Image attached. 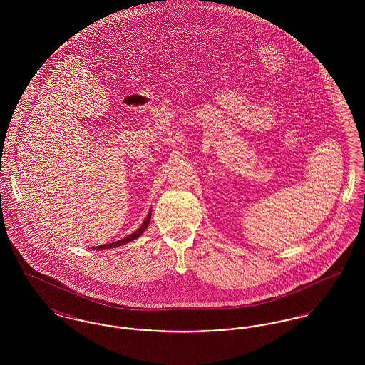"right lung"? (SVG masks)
<instances>
[{
	"mask_svg": "<svg viewBox=\"0 0 365 365\" xmlns=\"http://www.w3.org/2000/svg\"><path fill=\"white\" fill-rule=\"evenodd\" d=\"M150 217H152V208L149 209V213H148V216L145 217L143 223L140 225V227H139L137 231H134L133 234H130V235L124 237L123 240H119V241H116V242L100 245V246H96L94 249H97V250H98V249H101V250H104V249H112V247H118V246H122V245H125V243L131 242V241L137 240V238H139V237H140V235L145 232V230H146L148 226H149V223H150Z\"/></svg>",
	"mask_w": 365,
	"mask_h": 365,
	"instance_id": "1",
	"label": "right lung"
}]
</instances>
